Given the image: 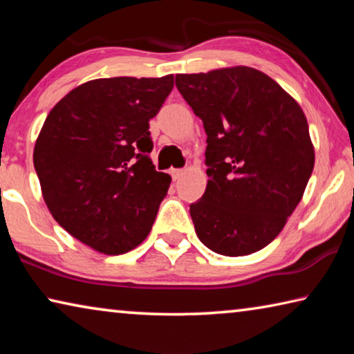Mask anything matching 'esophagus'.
I'll return each mask as SVG.
<instances>
[{"mask_svg":"<svg viewBox=\"0 0 354 354\" xmlns=\"http://www.w3.org/2000/svg\"><path fill=\"white\" fill-rule=\"evenodd\" d=\"M170 175L173 178V181H176V179H179V178L184 175V170L183 169H171L170 170Z\"/></svg>","mask_w":354,"mask_h":354,"instance_id":"obj_1","label":"esophagus"}]
</instances>
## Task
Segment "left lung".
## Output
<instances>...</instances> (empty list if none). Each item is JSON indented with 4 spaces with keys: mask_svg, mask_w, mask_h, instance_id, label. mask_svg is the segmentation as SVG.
Returning a JSON list of instances; mask_svg holds the SVG:
<instances>
[{
    "mask_svg": "<svg viewBox=\"0 0 354 354\" xmlns=\"http://www.w3.org/2000/svg\"><path fill=\"white\" fill-rule=\"evenodd\" d=\"M176 87L207 136V185L190 205L196 236L223 256L267 247L295 211L314 170L299 104L251 67L176 75Z\"/></svg>",
    "mask_w": 354,
    "mask_h": 354,
    "instance_id": "1",
    "label": "left lung"
}]
</instances>
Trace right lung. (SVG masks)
<instances>
[{"label":"right lung","instance_id":"add662e5","mask_svg":"<svg viewBox=\"0 0 354 354\" xmlns=\"http://www.w3.org/2000/svg\"><path fill=\"white\" fill-rule=\"evenodd\" d=\"M173 88L162 77H101L68 92L34 147L41 195L55 220L104 254L128 253L151 231L171 178L149 159V120Z\"/></svg>","mask_w":354,"mask_h":354}]
</instances>
